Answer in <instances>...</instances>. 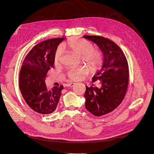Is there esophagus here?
<instances>
[{"label": "esophagus", "mask_w": 154, "mask_h": 154, "mask_svg": "<svg viewBox=\"0 0 154 154\" xmlns=\"http://www.w3.org/2000/svg\"><path fill=\"white\" fill-rule=\"evenodd\" d=\"M74 84H75V83H67V84L66 85V87H71L74 86Z\"/></svg>", "instance_id": "34e87169"}]
</instances>
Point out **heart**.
Instances as JSON below:
<instances>
[{
	"mask_svg": "<svg viewBox=\"0 0 154 154\" xmlns=\"http://www.w3.org/2000/svg\"><path fill=\"white\" fill-rule=\"evenodd\" d=\"M62 47L69 52L80 56L82 62L92 72L98 71L103 63V54L102 51L94 49L92 44L86 40L72 38L63 43ZM62 55V50L58 48L54 54V61L56 64L60 63ZM87 73V69L84 66H80L69 69L67 75L71 80H77Z\"/></svg>",
	"mask_w": 154,
	"mask_h": 154,
	"instance_id": "heart-1",
	"label": "heart"
}]
</instances>
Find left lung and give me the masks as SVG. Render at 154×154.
Instances as JSON below:
<instances>
[{"label":"left lung","instance_id":"1","mask_svg":"<svg viewBox=\"0 0 154 154\" xmlns=\"http://www.w3.org/2000/svg\"><path fill=\"white\" fill-rule=\"evenodd\" d=\"M83 38L95 43L103 54L101 69L92 78L98 87L86 86L85 108L95 116L114 110L122 103L127 92L129 71L123 51L112 40L100 36L85 35Z\"/></svg>","mask_w":154,"mask_h":154}]
</instances>
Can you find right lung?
<instances>
[{
	"mask_svg": "<svg viewBox=\"0 0 154 154\" xmlns=\"http://www.w3.org/2000/svg\"><path fill=\"white\" fill-rule=\"evenodd\" d=\"M65 38L49 39L34 46L23 61L19 74L21 94L31 109L42 114L56 110L62 85L48 91L45 79L49 70L54 67V54L58 45Z\"/></svg>",
	"mask_w": 154,
	"mask_h": 154,
	"instance_id": "add662e5",
	"label": "right lung"
}]
</instances>
